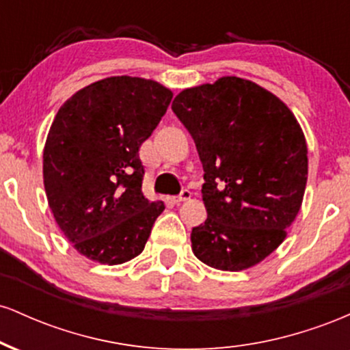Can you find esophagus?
Masks as SVG:
<instances>
[{
    "mask_svg": "<svg viewBox=\"0 0 350 350\" xmlns=\"http://www.w3.org/2000/svg\"><path fill=\"white\" fill-rule=\"evenodd\" d=\"M191 196H192V192L189 191V189H183V191H180V194L174 200L176 202H186V200L191 199Z\"/></svg>",
    "mask_w": 350,
    "mask_h": 350,
    "instance_id": "34e87169",
    "label": "esophagus"
}]
</instances>
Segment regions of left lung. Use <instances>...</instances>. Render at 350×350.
I'll list each match as a JSON object with an SVG mask.
<instances>
[{"label":"left lung","mask_w":350,"mask_h":350,"mask_svg":"<svg viewBox=\"0 0 350 350\" xmlns=\"http://www.w3.org/2000/svg\"><path fill=\"white\" fill-rule=\"evenodd\" d=\"M172 111L194 138L204 167L206 222L192 228L200 262L240 271L286 239L308 180L298 120L271 92L240 77L183 90Z\"/></svg>","instance_id":"8db88e82"}]
</instances>
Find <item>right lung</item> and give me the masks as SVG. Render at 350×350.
<instances>
[{
    "label": "right lung",
    "mask_w": 350,
    "mask_h": 350,
    "mask_svg": "<svg viewBox=\"0 0 350 350\" xmlns=\"http://www.w3.org/2000/svg\"><path fill=\"white\" fill-rule=\"evenodd\" d=\"M171 98L154 80L120 75L90 83L59 108L44 146V187L80 255L120 265L143 252L164 204L143 196L138 151Z\"/></svg>",
    "instance_id": "1"
}]
</instances>
